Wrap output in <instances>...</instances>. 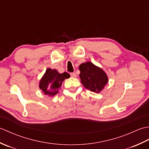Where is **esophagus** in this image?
Listing matches in <instances>:
<instances>
[{"label":"esophagus","mask_w":149,"mask_h":149,"mask_svg":"<svg viewBox=\"0 0 149 149\" xmlns=\"http://www.w3.org/2000/svg\"><path fill=\"white\" fill-rule=\"evenodd\" d=\"M70 75H71V77H74V78H75V77H77V75H76V74H75V73H74V72L71 73V74H70Z\"/></svg>","instance_id":"34e87169"}]
</instances>
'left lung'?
Returning a JSON list of instances; mask_svg holds the SVG:
<instances>
[{
    "mask_svg": "<svg viewBox=\"0 0 149 149\" xmlns=\"http://www.w3.org/2000/svg\"><path fill=\"white\" fill-rule=\"evenodd\" d=\"M79 70L81 83L94 93H100L108 83V77L103 69L90 61L81 64Z\"/></svg>",
    "mask_w": 149,
    "mask_h": 149,
    "instance_id": "left-lung-1",
    "label": "left lung"
}]
</instances>
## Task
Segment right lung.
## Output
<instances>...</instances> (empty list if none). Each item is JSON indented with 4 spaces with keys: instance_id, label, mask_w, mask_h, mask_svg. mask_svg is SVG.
<instances>
[{
    "instance_id": "add662e5",
    "label": "right lung",
    "mask_w": 149,
    "mask_h": 149,
    "mask_svg": "<svg viewBox=\"0 0 149 149\" xmlns=\"http://www.w3.org/2000/svg\"><path fill=\"white\" fill-rule=\"evenodd\" d=\"M70 77L67 72L60 74L56 69L47 68L40 81L39 88L44 95L52 97L59 92L62 82Z\"/></svg>"
}]
</instances>
